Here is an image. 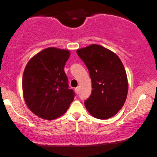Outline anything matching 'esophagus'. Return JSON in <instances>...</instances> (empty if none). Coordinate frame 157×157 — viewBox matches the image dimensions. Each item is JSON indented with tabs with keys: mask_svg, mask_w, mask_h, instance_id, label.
<instances>
[{
	"mask_svg": "<svg viewBox=\"0 0 157 157\" xmlns=\"http://www.w3.org/2000/svg\"><path fill=\"white\" fill-rule=\"evenodd\" d=\"M75 92L77 93V94H78V92H79V88H78V87H77V88H75Z\"/></svg>",
	"mask_w": 157,
	"mask_h": 157,
	"instance_id": "esophagus-1",
	"label": "esophagus"
}]
</instances>
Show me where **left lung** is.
<instances>
[{
  "label": "left lung",
  "instance_id": "left-lung-1",
  "mask_svg": "<svg viewBox=\"0 0 157 157\" xmlns=\"http://www.w3.org/2000/svg\"><path fill=\"white\" fill-rule=\"evenodd\" d=\"M76 52L91 79V94L85 101L87 111L98 119L113 117L121 109L128 95V77L123 63L114 52L100 45H90Z\"/></svg>",
  "mask_w": 157,
  "mask_h": 157
}]
</instances>
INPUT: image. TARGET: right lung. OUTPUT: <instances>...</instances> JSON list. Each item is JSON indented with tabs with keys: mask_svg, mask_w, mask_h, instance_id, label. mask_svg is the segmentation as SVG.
Returning a JSON list of instances; mask_svg holds the SVG:
<instances>
[{
	"mask_svg": "<svg viewBox=\"0 0 157 157\" xmlns=\"http://www.w3.org/2000/svg\"><path fill=\"white\" fill-rule=\"evenodd\" d=\"M70 56L67 49L49 47L29 60L23 75L24 101L33 114L53 120L66 112L75 98L69 88L64 67Z\"/></svg>",
	"mask_w": 157,
	"mask_h": 157,
	"instance_id": "obj_1",
	"label": "right lung"
}]
</instances>
